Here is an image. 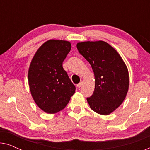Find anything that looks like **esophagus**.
<instances>
[{"label":"esophagus","mask_w":150,"mask_h":150,"mask_svg":"<svg viewBox=\"0 0 150 150\" xmlns=\"http://www.w3.org/2000/svg\"><path fill=\"white\" fill-rule=\"evenodd\" d=\"M83 82L81 81V83H80L79 84H78V85H77V87L79 88H79H81V87H82V86H83Z\"/></svg>","instance_id":"34e87169"}]
</instances>
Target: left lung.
<instances>
[{
    "instance_id": "obj_1",
    "label": "left lung",
    "mask_w": 150,
    "mask_h": 150,
    "mask_svg": "<svg viewBox=\"0 0 150 150\" xmlns=\"http://www.w3.org/2000/svg\"><path fill=\"white\" fill-rule=\"evenodd\" d=\"M76 47L95 76L93 93L87 98L90 108L98 114L109 115L122 104L128 93V68L115 49L104 41L80 42Z\"/></svg>"
}]
</instances>
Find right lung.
Segmentation results:
<instances>
[{
	"label": "right lung",
	"instance_id": "obj_1",
	"mask_svg": "<svg viewBox=\"0 0 150 150\" xmlns=\"http://www.w3.org/2000/svg\"><path fill=\"white\" fill-rule=\"evenodd\" d=\"M71 48L67 41L48 40L40 47L30 64V93L37 105L47 113L63 110L75 93V86L63 67Z\"/></svg>",
	"mask_w": 150,
	"mask_h": 150
}]
</instances>
